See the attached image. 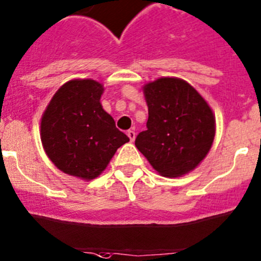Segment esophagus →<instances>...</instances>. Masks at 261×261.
<instances>
[{"mask_svg": "<svg viewBox=\"0 0 261 261\" xmlns=\"http://www.w3.org/2000/svg\"><path fill=\"white\" fill-rule=\"evenodd\" d=\"M127 136H128V139H130V142L133 143L134 140H135V136H136L135 131H133V130H128V131H127Z\"/></svg>", "mask_w": 261, "mask_h": 261, "instance_id": "esophagus-1", "label": "esophagus"}]
</instances>
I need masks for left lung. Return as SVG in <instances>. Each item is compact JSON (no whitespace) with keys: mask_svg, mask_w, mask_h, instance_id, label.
<instances>
[{"mask_svg":"<svg viewBox=\"0 0 261 261\" xmlns=\"http://www.w3.org/2000/svg\"><path fill=\"white\" fill-rule=\"evenodd\" d=\"M143 92L149 117L147 130L136 136V148L161 176L189 174L213 147V109L192 85L176 77L148 82Z\"/></svg>","mask_w":261,"mask_h":261,"instance_id":"1","label":"left lung"}]
</instances>
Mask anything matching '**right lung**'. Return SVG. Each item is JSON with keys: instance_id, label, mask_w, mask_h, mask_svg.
I'll use <instances>...</instances> for the list:
<instances>
[{"instance_id": "add662e5", "label": "right lung", "mask_w": 261, "mask_h": 261, "mask_svg": "<svg viewBox=\"0 0 261 261\" xmlns=\"http://www.w3.org/2000/svg\"><path fill=\"white\" fill-rule=\"evenodd\" d=\"M104 86L91 79L65 82L41 117V142L60 171L82 180L95 179L130 139L116 127L100 103Z\"/></svg>"}]
</instances>
